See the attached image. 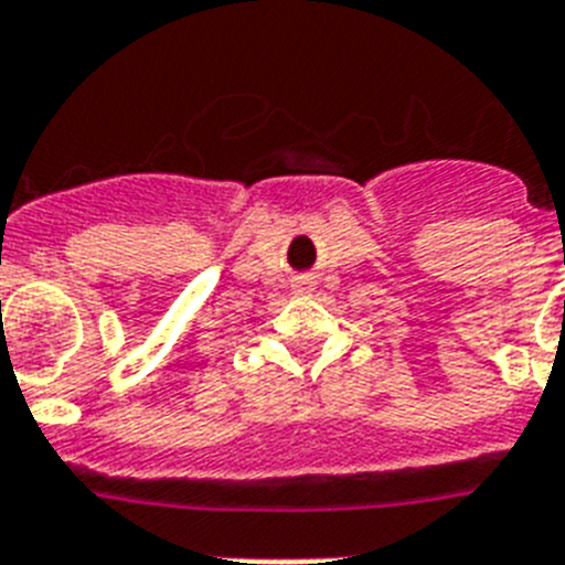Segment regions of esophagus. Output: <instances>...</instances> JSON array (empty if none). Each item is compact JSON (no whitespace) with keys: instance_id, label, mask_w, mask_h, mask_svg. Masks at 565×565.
I'll list each match as a JSON object with an SVG mask.
<instances>
[{"instance_id":"obj_1","label":"esophagus","mask_w":565,"mask_h":565,"mask_svg":"<svg viewBox=\"0 0 565 565\" xmlns=\"http://www.w3.org/2000/svg\"><path fill=\"white\" fill-rule=\"evenodd\" d=\"M310 287H312L310 278H298V281H296V289H298V292H307V289H310Z\"/></svg>"}]
</instances>
